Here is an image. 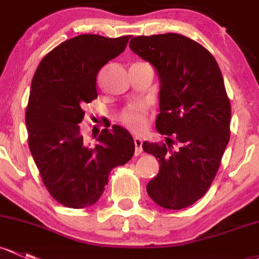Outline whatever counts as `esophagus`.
<instances>
[{"instance_id": "esophagus-1", "label": "esophagus", "mask_w": 259, "mask_h": 259, "mask_svg": "<svg viewBox=\"0 0 259 259\" xmlns=\"http://www.w3.org/2000/svg\"><path fill=\"white\" fill-rule=\"evenodd\" d=\"M134 144H135V156L140 155L143 152V140L140 138H134Z\"/></svg>"}]
</instances>
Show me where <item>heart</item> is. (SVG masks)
<instances>
[{
    "instance_id": "heart-1",
    "label": "heart",
    "mask_w": 259,
    "mask_h": 259,
    "mask_svg": "<svg viewBox=\"0 0 259 259\" xmlns=\"http://www.w3.org/2000/svg\"><path fill=\"white\" fill-rule=\"evenodd\" d=\"M122 125L134 132H143L148 124V109L144 104H132L119 113Z\"/></svg>"
}]
</instances>
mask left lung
<instances>
[{"label": "left lung", "instance_id": "1", "mask_svg": "<svg viewBox=\"0 0 259 259\" xmlns=\"http://www.w3.org/2000/svg\"><path fill=\"white\" fill-rule=\"evenodd\" d=\"M129 47L159 73L156 129L170 137L166 144H143L160 164L146 191L161 207L186 208L207 192L230 141L231 103L222 73L203 46L178 33L138 36Z\"/></svg>", "mask_w": 259, "mask_h": 259}]
</instances>
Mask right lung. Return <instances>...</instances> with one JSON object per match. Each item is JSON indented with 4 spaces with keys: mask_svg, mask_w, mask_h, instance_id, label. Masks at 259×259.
<instances>
[{
    "mask_svg": "<svg viewBox=\"0 0 259 259\" xmlns=\"http://www.w3.org/2000/svg\"><path fill=\"white\" fill-rule=\"evenodd\" d=\"M130 36L80 34L46 54L37 67L26 108L28 146L46 189L65 207L83 208L99 200L114 167L135 151L127 130L110 124L95 146L83 140V107L98 98L97 75L126 48Z\"/></svg>",
    "mask_w": 259,
    "mask_h": 259,
    "instance_id": "obj_1",
    "label": "right lung"
}]
</instances>
